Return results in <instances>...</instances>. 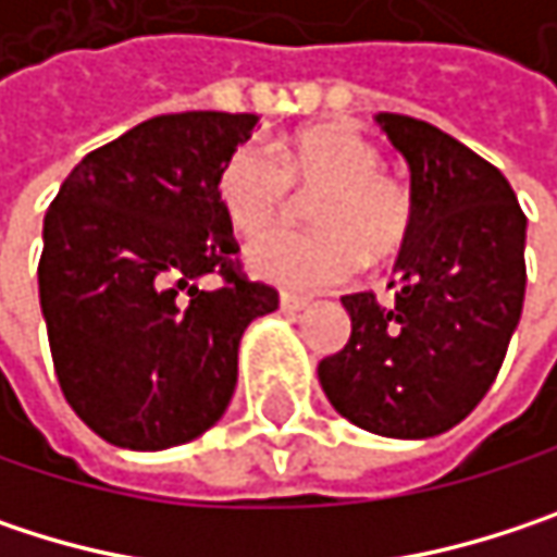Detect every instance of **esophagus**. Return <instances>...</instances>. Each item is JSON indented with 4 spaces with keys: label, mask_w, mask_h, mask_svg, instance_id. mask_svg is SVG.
<instances>
[{
    "label": "esophagus",
    "mask_w": 557,
    "mask_h": 557,
    "mask_svg": "<svg viewBox=\"0 0 557 557\" xmlns=\"http://www.w3.org/2000/svg\"><path fill=\"white\" fill-rule=\"evenodd\" d=\"M309 306V296H296V293H280V309L283 312H299Z\"/></svg>",
    "instance_id": "34e87169"
}]
</instances>
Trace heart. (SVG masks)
<instances>
[{
    "label": "heart",
    "instance_id": "1",
    "mask_svg": "<svg viewBox=\"0 0 557 557\" xmlns=\"http://www.w3.org/2000/svg\"><path fill=\"white\" fill-rule=\"evenodd\" d=\"M381 148L348 125H312L274 141L245 145L219 173V206L235 232L257 235L278 221L292 189L319 191L310 224L319 233H265L245 248L255 277L315 289L348 280L364 261L396 255L416 222L403 180L381 170Z\"/></svg>",
    "mask_w": 557,
    "mask_h": 557
}]
</instances>
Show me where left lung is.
I'll return each instance as SVG.
<instances>
[{
  "mask_svg": "<svg viewBox=\"0 0 557 557\" xmlns=\"http://www.w3.org/2000/svg\"><path fill=\"white\" fill-rule=\"evenodd\" d=\"M377 125L409 164L416 222L393 306L342 296L351 338L319 361V384L358 429L432 438L500 374L525 296V215L500 170L442 128L393 112Z\"/></svg>",
  "mask_w": 557,
  "mask_h": 557,
  "instance_id": "obj_1",
  "label": "left lung"
}]
</instances>
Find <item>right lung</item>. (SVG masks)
I'll return each instance as SVG.
<instances>
[{"label":"right lung","instance_id":"1","mask_svg":"<svg viewBox=\"0 0 557 557\" xmlns=\"http://www.w3.org/2000/svg\"><path fill=\"white\" fill-rule=\"evenodd\" d=\"M255 125L251 112L148 119L89 151L45 215L38 293L57 381L119 448L161 451L212 429L245 329L277 309L274 286L242 274L215 193Z\"/></svg>","mask_w":557,"mask_h":557}]
</instances>
